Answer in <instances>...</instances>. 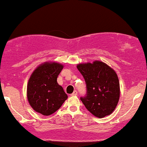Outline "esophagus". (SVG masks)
<instances>
[{
    "instance_id": "obj_1",
    "label": "esophagus",
    "mask_w": 147,
    "mask_h": 147,
    "mask_svg": "<svg viewBox=\"0 0 147 147\" xmlns=\"http://www.w3.org/2000/svg\"><path fill=\"white\" fill-rule=\"evenodd\" d=\"M76 95H77V90H75L71 94V96H76Z\"/></svg>"
}]
</instances>
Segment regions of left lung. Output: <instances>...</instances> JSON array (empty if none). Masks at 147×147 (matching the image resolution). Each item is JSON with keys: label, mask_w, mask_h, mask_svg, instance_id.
<instances>
[{"label": "left lung", "mask_w": 147, "mask_h": 147, "mask_svg": "<svg viewBox=\"0 0 147 147\" xmlns=\"http://www.w3.org/2000/svg\"><path fill=\"white\" fill-rule=\"evenodd\" d=\"M77 68L86 84V95L80 99L87 110L99 118L111 115L117 105L120 94L115 70L99 61L78 64Z\"/></svg>", "instance_id": "1"}]
</instances>
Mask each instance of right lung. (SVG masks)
Listing matches in <instances>:
<instances>
[{
    "label": "right lung",
    "instance_id": "obj_1",
    "mask_svg": "<svg viewBox=\"0 0 147 147\" xmlns=\"http://www.w3.org/2000/svg\"><path fill=\"white\" fill-rule=\"evenodd\" d=\"M63 68V65L57 62H45L37 67L30 76L27 97L36 112L45 116L52 115L68 98L57 81Z\"/></svg>",
    "mask_w": 147,
    "mask_h": 147
}]
</instances>
